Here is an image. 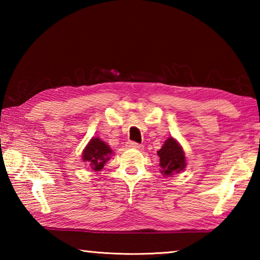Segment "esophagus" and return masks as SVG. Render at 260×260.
I'll use <instances>...</instances> for the list:
<instances>
[{
    "label": "esophagus",
    "mask_w": 260,
    "mask_h": 260,
    "mask_svg": "<svg viewBox=\"0 0 260 260\" xmlns=\"http://www.w3.org/2000/svg\"><path fill=\"white\" fill-rule=\"evenodd\" d=\"M127 147L132 148V149H138V150H141V149H142V146L136 142H128L127 143Z\"/></svg>",
    "instance_id": "1"
}]
</instances>
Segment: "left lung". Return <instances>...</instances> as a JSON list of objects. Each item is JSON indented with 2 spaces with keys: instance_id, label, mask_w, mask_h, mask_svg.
Listing matches in <instances>:
<instances>
[{
  "instance_id": "left-lung-1",
  "label": "left lung",
  "mask_w": 260,
  "mask_h": 260,
  "mask_svg": "<svg viewBox=\"0 0 260 260\" xmlns=\"http://www.w3.org/2000/svg\"><path fill=\"white\" fill-rule=\"evenodd\" d=\"M159 157L160 173L164 177H171L186 169L187 160L183 148L172 136L167 138L161 148L157 151Z\"/></svg>"
}]
</instances>
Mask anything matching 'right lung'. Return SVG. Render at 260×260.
I'll return each instance as SVG.
<instances>
[{
	"label": "right lung",
	"instance_id": "1",
	"mask_svg": "<svg viewBox=\"0 0 260 260\" xmlns=\"http://www.w3.org/2000/svg\"><path fill=\"white\" fill-rule=\"evenodd\" d=\"M112 155L113 150L109 144L105 141L101 140L99 136H94L83 149L82 161L86 162L85 165L90 166L91 171L100 172Z\"/></svg>",
	"mask_w": 260,
	"mask_h": 260
}]
</instances>
